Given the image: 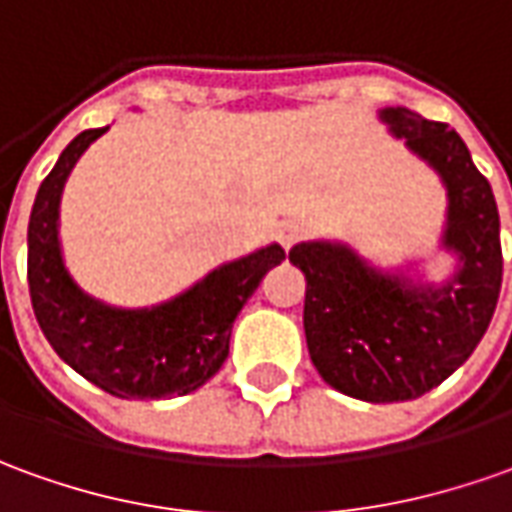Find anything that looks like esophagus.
Segmentation results:
<instances>
[{"label":"esophagus","instance_id":"34e87169","mask_svg":"<svg viewBox=\"0 0 512 512\" xmlns=\"http://www.w3.org/2000/svg\"><path fill=\"white\" fill-rule=\"evenodd\" d=\"M305 238V227L300 224H283V227L277 229V241L283 249H291V246H297V243Z\"/></svg>","mask_w":512,"mask_h":512}]
</instances>
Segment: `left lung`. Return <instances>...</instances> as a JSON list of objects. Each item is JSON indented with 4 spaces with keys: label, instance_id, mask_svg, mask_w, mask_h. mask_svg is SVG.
Wrapping results in <instances>:
<instances>
[{
    "label": "left lung",
    "instance_id": "1",
    "mask_svg": "<svg viewBox=\"0 0 512 512\" xmlns=\"http://www.w3.org/2000/svg\"><path fill=\"white\" fill-rule=\"evenodd\" d=\"M381 117L440 170L446 246L460 255V271L443 288H412L336 243H300L288 260L308 280L302 322L319 375L358 401L395 403L440 387L482 342L502 291V241L490 182L460 134L406 109Z\"/></svg>",
    "mask_w": 512,
    "mask_h": 512
}]
</instances>
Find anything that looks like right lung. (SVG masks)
Listing matches in <instances>:
<instances>
[{
    "label": "right lung",
    "mask_w": 512,
    "mask_h": 512,
    "mask_svg": "<svg viewBox=\"0 0 512 512\" xmlns=\"http://www.w3.org/2000/svg\"><path fill=\"white\" fill-rule=\"evenodd\" d=\"M106 128H89L72 139L38 187L27 227L33 311L52 350L103 392L139 401L187 395L224 367L235 316L285 252L266 246L227 263L151 311H117L86 297L61 263L58 201L72 165Z\"/></svg>",
    "instance_id": "1"
}]
</instances>
